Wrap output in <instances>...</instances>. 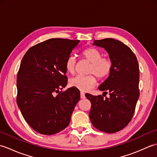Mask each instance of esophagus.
Returning <instances> with one entry per match:
<instances>
[{
	"mask_svg": "<svg viewBox=\"0 0 157 157\" xmlns=\"http://www.w3.org/2000/svg\"><path fill=\"white\" fill-rule=\"evenodd\" d=\"M80 97L81 98H85V94L83 92H80Z\"/></svg>",
	"mask_w": 157,
	"mask_h": 157,
	"instance_id": "1",
	"label": "esophagus"
}]
</instances>
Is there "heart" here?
Masks as SVG:
<instances>
[{"mask_svg": "<svg viewBox=\"0 0 157 157\" xmlns=\"http://www.w3.org/2000/svg\"><path fill=\"white\" fill-rule=\"evenodd\" d=\"M82 55L83 58L91 65L88 69V73L95 75L99 79L107 78L113 70V61L108 57H102V53L95 48H88L83 51ZM76 67V59L74 56L70 55L65 61L66 70L73 74ZM94 75L86 76L77 75L70 79V85L78 88L82 92H87L93 88L96 84V78Z\"/></svg>", "mask_w": 157, "mask_h": 157, "instance_id": "heart-1", "label": "heart"}]
</instances>
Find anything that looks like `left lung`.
I'll list each match as a JSON object with an SVG mask.
<instances>
[{"mask_svg":"<svg viewBox=\"0 0 157 157\" xmlns=\"http://www.w3.org/2000/svg\"><path fill=\"white\" fill-rule=\"evenodd\" d=\"M93 45L106 50L113 70L98 87L109 93V98L86 94L92 104L89 117L96 129L112 134L128 125L134 115L140 96L138 63L134 53L121 41L105 38L94 40Z\"/></svg>","mask_w":157,"mask_h":157,"instance_id":"1","label":"left lung"}]
</instances>
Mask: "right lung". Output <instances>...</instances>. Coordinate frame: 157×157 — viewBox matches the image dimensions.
<instances>
[{"instance_id": "right-lung-1", "label": "right lung", "mask_w": 157, "mask_h": 157, "mask_svg": "<svg viewBox=\"0 0 157 157\" xmlns=\"http://www.w3.org/2000/svg\"><path fill=\"white\" fill-rule=\"evenodd\" d=\"M79 41L49 39L31 47L21 60L17 103L26 122L40 134H55L69 124L80 93L75 87L59 90L67 84L66 60Z\"/></svg>"}]
</instances>
